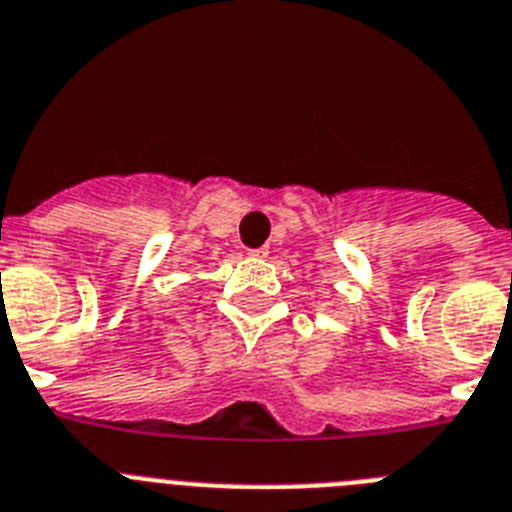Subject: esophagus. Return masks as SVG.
<instances>
[{
  "label": "esophagus",
  "mask_w": 512,
  "mask_h": 512,
  "mask_svg": "<svg viewBox=\"0 0 512 512\" xmlns=\"http://www.w3.org/2000/svg\"><path fill=\"white\" fill-rule=\"evenodd\" d=\"M250 255L252 257H265V255H268V252H265V247H257V250H250Z\"/></svg>",
  "instance_id": "esophagus-1"
}]
</instances>
